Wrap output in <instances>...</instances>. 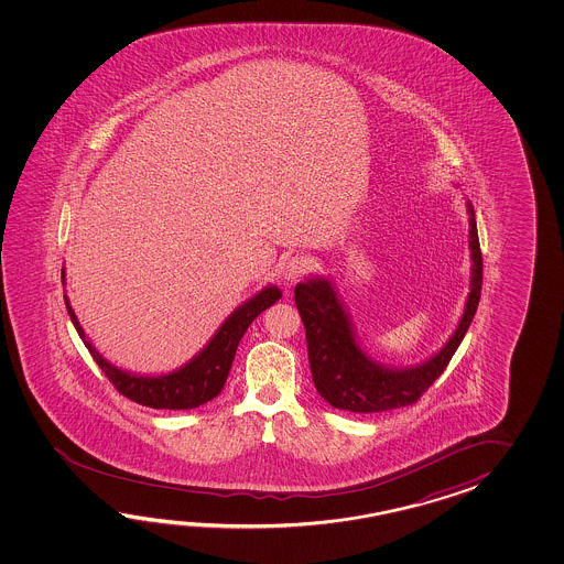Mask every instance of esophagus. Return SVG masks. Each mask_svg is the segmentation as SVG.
Instances as JSON below:
<instances>
[{
  "mask_svg": "<svg viewBox=\"0 0 564 564\" xmlns=\"http://www.w3.org/2000/svg\"><path fill=\"white\" fill-rule=\"evenodd\" d=\"M308 268L311 265H308V260L304 256H292L282 268V278L286 282H296L300 276H304L308 272Z\"/></svg>",
  "mask_w": 564,
  "mask_h": 564,
  "instance_id": "obj_1",
  "label": "esophagus"
}]
</instances>
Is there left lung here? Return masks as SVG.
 I'll use <instances>...</instances> for the list:
<instances>
[{
    "mask_svg": "<svg viewBox=\"0 0 564 564\" xmlns=\"http://www.w3.org/2000/svg\"><path fill=\"white\" fill-rule=\"evenodd\" d=\"M469 216V294L456 330L430 359L393 367L372 359L360 345L355 323L330 276L304 278L294 288L300 318L306 328L312 381L324 401L352 413H379L408 408L445 371L478 311L481 292V252L474 205Z\"/></svg>",
    "mask_w": 564,
    "mask_h": 564,
    "instance_id": "8db88e82",
    "label": "left lung"
}]
</instances>
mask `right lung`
Masks as SVG:
<instances>
[{
	"instance_id": "1",
	"label": "right lung",
	"mask_w": 564,
	"mask_h": 564,
	"mask_svg": "<svg viewBox=\"0 0 564 564\" xmlns=\"http://www.w3.org/2000/svg\"><path fill=\"white\" fill-rule=\"evenodd\" d=\"M62 284L66 286V268H62ZM278 299H282V290L276 284H268L231 312L228 318L219 324L214 336L205 343V347L197 355H193L185 365H181L180 369L161 375H144L124 371L105 359L86 336L78 323V316L70 306V300L64 294L68 316L86 348L90 350L96 365L107 375L110 383L119 389V393L129 397L139 405L151 409L199 408L219 395L228 379L241 336L253 323V318L265 308H270Z\"/></svg>"
}]
</instances>
